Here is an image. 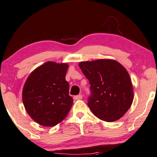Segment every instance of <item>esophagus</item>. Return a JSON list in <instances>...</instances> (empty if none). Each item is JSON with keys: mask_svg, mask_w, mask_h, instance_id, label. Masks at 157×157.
<instances>
[{"mask_svg": "<svg viewBox=\"0 0 157 157\" xmlns=\"http://www.w3.org/2000/svg\"><path fill=\"white\" fill-rule=\"evenodd\" d=\"M82 96L81 94L80 95H77V96L74 97V100H82Z\"/></svg>", "mask_w": 157, "mask_h": 157, "instance_id": "esophagus-1", "label": "esophagus"}]
</instances>
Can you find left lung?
Returning <instances> with one entry per match:
<instances>
[{"label":"left lung","mask_w":157,"mask_h":157,"mask_svg":"<svg viewBox=\"0 0 157 157\" xmlns=\"http://www.w3.org/2000/svg\"><path fill=\"white\" fill-rule=\"evenodd\" d=\"M79 66L89 81L88 105L94 114L106 122L122 117L134 100L132 83L125 68L109 59L80 62Z\"/></svg>","instance_id":"1"}]
</instances>
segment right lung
<instances>
[{
	"instance_id": "obj_1",
	"label": "right lung",
	"mask_w": 157,
	"mask_h": 157,
	"mask_svg": "<svg viewBox=\"0 0 157 157\" xmlns=\"http://www.w3.org/2000/svg\"><path fill=\"white\" fill-rule=\"evenodd\" d=\"M68 66L48 62L30 74L23 89V102L36 122L52 127L68 115L73 104L66 80Z\"/></svg>"
}]
</instances>
